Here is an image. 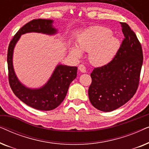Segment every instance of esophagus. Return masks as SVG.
Here are the masks:
<instances>
[{
	"label": "esophagus",
	"instance_id": "1",
	"mask_svg": "<svg viewBox=\"0 0 149 149\" xmlns=\"http://www.w3.org/2000/svg\"><path fill=\"white\" fill-rule=\"evenodd\" d=\"M79 70L81 71V72H86L87 69L85 68V66L83 64H80L79 66Z\"/></svg>",
	"mask_w": 149,
	"mask_h": 149
}]
</instances>
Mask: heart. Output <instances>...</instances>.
Returning a JSON list of instances; mask_svg holds the SVG:
<instances>
[{
    "mask_svg": "<svg viewBox=\"0 0 149 149\" xmlns=\"http://www.w3.org/2000/svg\"><path fill=\"white\" fill-rule=\"evenodd\" d=\"M120 42L112 35L109 28L100 26L89 28L83 32L77 40V46L71 45V55L79 58L81 52H89V60L94 66H105L111 62L120 48Z\"/></svg>",
    "mask_w": 149,
    "mask_h": 149,
    "instance_id": "b5f03b06",
    "label": "heart"
}]
</instances>
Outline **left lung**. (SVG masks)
Wrapping results in <instances>:
<instances>
[{"mask_svg": "<svg viewBox=\"0 0 149 149\" xmlns=\"http://www.w3.org/2000/svg\"><path fill=\"white\" fill-rule=\"evenodd\" d=\"M124 39L111 62L95 68L88 95L91 104L111 112L127 102L137 91L143 63L142 46L127 24L120 22Z\"/></svg>", "mask_w": 149, "mask_h": 149, "instance_id": "left-lung-1", "label": "left lung"}]
</instances>
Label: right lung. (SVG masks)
<instances>
[{
    "mask_svg": "<svg viewBox=\"0 0 149 149\" xmlns=\"http://www.w3.org/2000/svg\"><path fill=\"white\" fill-rule=\"evenodd\" d=\"M51 19H33L18 30L10 42L7 53V64L10 87L16 96L26 105L40 110L51 111L56 109L66 97L69 85L77 77V67L59 64L45 85L38 89L26 87L16 76L13 66V49L22 34L28 32H38L53 35L58 32L53 27Z\"/></svg>",
    "mask_w": 149,
    "mask_h": 149,
    "instance_id": "add662e5",
    "label": "right lung"
}]
</instances>
